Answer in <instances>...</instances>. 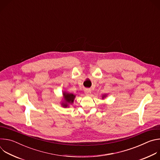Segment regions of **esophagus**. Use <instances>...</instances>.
<instances>
[{
    "label": "esophagus",
    "instance_id": "34e87169",
    "mask_svg": "<svg viewBox=\"0 0 160 160\" xmlns=\"http://www.w3.org/2000/svg\"><path fill=\"white\" fill-rule=\"evenodd\" d=\"M84 92L86 95H90L91 94V90L89 88H85L84 90Z\"/></svg>",
    "mask_w": 160,
    "mask_h": 160
}]
</instances>
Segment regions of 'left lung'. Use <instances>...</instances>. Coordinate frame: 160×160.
Masks as SVG:
<instances>
[{
	"label": "left lung",
	"mask_w": 160,
	"mask_h": 160,
	"mask_svg": "<svg viewBox=\"0 0 160 160\" xmlns=\"http://www.w3.org/2000/svg\"><path fill=\"white\" fill-rule=\"evenodd\" d=\"M106 96H107V94H104V95H102V99H104V98H105Z\"/></svg>",
	"instance_id": "1"
}]
</instances>
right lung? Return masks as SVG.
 Segmentation results:
<instances>
[{
  "mask_svg": "<svg viewBox=\"0 0 160 160\" xmlns=\"http://www.w3.org/2000/svg\"><path fill=\"white\" fill-rule=\"evenodd\" d=\"M62 96H63V100L61 102V106L63 108H68L70 106V104H72L74 102V99L76 97L75 95L73 94L72 93H69L68 92H62Z\"/></svg>",
  "mask_w": 160,
  "mask_h": 160,
  "instance_id": "add662e5",
  "label": "right lung"
}]
</instances>
